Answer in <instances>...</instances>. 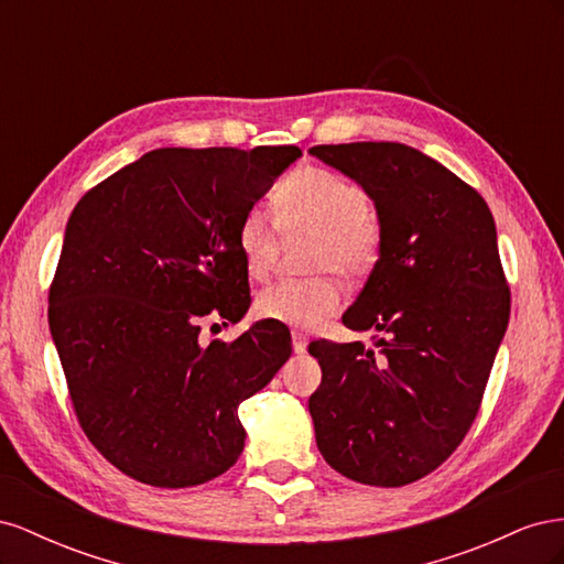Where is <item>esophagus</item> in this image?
Listing matches in <instances>:
<instances>
[{"instance_id":"34e87169","label":"esophagus","mask_w":564,"mask_h":564,"mask_svg":"<svg viewBox=\"0 0 564 564\" xmlns=\"http://www.w3.org/2000/svg\"><path fill=\"white\" fill-rule=\"evenodd\" d=\"M292 346H294L296 355H303L305 348H308V338H305L301 332H294L292 334Z\"/></svg>"}]
</instances>
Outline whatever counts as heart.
<instances>
[{"instance_id":"1","label":"heart","mask_w":564,"mask_h":564,"mask_svg":"<svg viewBox=\"0 0 564 564\" xmlns=\"http://www.w3.org/2000/svg\"><path fill=\"white\" fill-rule=\"evenodd\" d=\"M272 216L289 240L313 237L308 268L322 275L265 286L256 299V313L286 327H317L344 303V289L329 272L355 280L377 265L383 247L381 216L360 185L322 166H301L289 174L272 195ZM237 249L249 278L270 275L280 240L268 214L249 209L240 218Z\"/></svg>"}]
</instances>
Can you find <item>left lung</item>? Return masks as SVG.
<instances>
[{
    "label": "left lung",
    "mask_w": 564,
    "mask_h": 564,
    "mask_svg": "<svg viewBox=\"0 0 564 564\" xmlns=\"http://www.w3.org/2000/svg\"><path fill=\"white\" fill-rule=\"evenodd\" d=\"M365 187L381 224L377 265L344 313L365 344L313 340L317 449L355 482L402 487L445 464L480 409L510 315L497 226L482 195L402 143L315 145Z\"/></svg>",
    "instance_id": "8db88e82"
}]
</instances>
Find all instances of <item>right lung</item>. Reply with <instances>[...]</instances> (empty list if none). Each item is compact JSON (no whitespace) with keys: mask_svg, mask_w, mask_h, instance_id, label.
<instances>
[{"mask_svg":"<svg viewBox=\"0 0 564 564\" xmlns=\"http://www.w3.org/2000/svg\"><path fill=\"white\" fill-rule=\"evenodd\" d=\"M299 158L296 145L150 150L73 209L48 329L84 435L133 480L195 487L242 454L237 406L289 360L292 336L261 319L204 346L202 322L245 317L237 226Z\"/></svg>","mask_w":564,"mask_h":564,"instance_id":"right-lung-1","label":"right lung"}]
</instances>
